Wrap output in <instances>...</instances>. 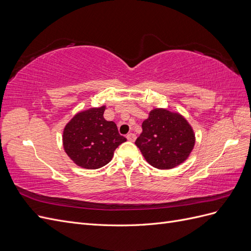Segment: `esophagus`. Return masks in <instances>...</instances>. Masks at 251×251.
Here are the masks:
<instances>
[{"instance_id":"34e87169","label":"esophagus","mask_w":251,"mask_h":251,"mask_svg":"<svg viewBox=\"0 0 251 251\" xmlns=\"http://www.w3.org/2000/svg\"><path fill=\"white\" fill-rule=\"evenodd\" d=\"M126 139H127L128 141H135V140H136V135L133 134V133H128V134L126 135Z\"/></svg>"}]
</instances>
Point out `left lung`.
I'll list each match as a JSON object with an SVG mask.
<instances>
[{
	"mask_svg": "<svg viewBox=\"0 0 251 251\" xmlns=\"http://www.w3.org/2000/svg\"><path fill=\"white\" fill-rule=\"evenodd\" d=\"M195 140L191 125L179 113L154 109L142 123V133L135 144L151 166L170 170L186 160Z\"/></svg>",
	"mask_w": 251,
	"mask_h": 251,
	"instance_id": "obj_1",
	"label": "left lung"
}]
</instances>
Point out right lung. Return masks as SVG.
<instances>
[{
    "label": "right lung",
    "instance_id": "obj_1",
    "mask_svg": "<svg viewBox=\"0 0 251 251\" xmlns=\"http://www.w3.org/2000/svg\"><path fill=\"white\" fill-rule=\"evenodd\" d=\"M105 107L77 113L64 128L63 146L71 160L83 169L96 170L108 164L114 151L126 138L113 121L103 118Z\"/></svg>",
    "mask_w": 251,
    "mask_h": 251
}]
</instances>
